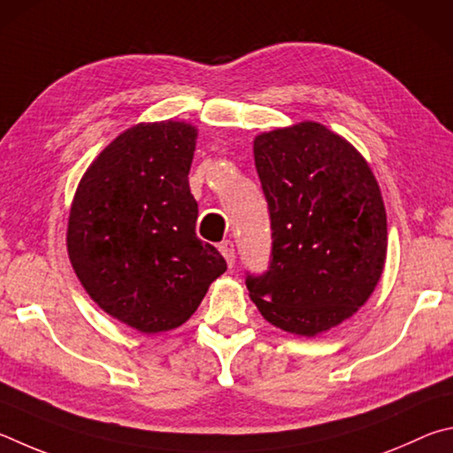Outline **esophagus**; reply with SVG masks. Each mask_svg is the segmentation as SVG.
<instances>
[{
	"mask_svg": "<svg viewBox=\"0 0 453 453\" xmlns=\"http://www.w3.org/2000/svg\"><path fill=\"white\" fill-rule=\"evenodd\" d=\"M219 250H220V255L226 258V265L233 268V265H234V244H233V241H222L220 244H219Z\"/></svg>",
	"mask_w": 453,
	"mask_h": 453,
	"instance_id": "obj_1",
	"label": "esophagus"
}]
</instances>
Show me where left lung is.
Listing matches in <instances>:
<instances>
[{"label":"left lung","instance_id":"1","mask_svg":"<svg viewBox=\"0 0 453 453\" xmlns=\"http://www.w3.org/2000/svg\"><path fill=\"white\" fill-rule=\"evenodd\" d=\"M255 165L273 247L266 271L247 273V288L274 326L316 336L350 319L384 271L380 187L350 142L311 121L258 134Z\"/></svg>","mask_w":453,"mask_h":453}]
</instances>
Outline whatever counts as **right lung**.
I'll list each match as a JSON object with an SVG mask.
<instances>
[{
  "label": "right lung",
  "mask_w": 453,
  "mask_h": 453,
  "mask_svg": "<svg viewBox=\"0 0 453 453\" xmlns=\"http://www.w3.org/2000/svg\"><path fill=\"white\" fill-rule=\"evenodd\" d=\"M195 145L187 123L133 127L95 158L71 206L67 250L79 280L103 311L145 334L187 322L226 271L195 233Z\"/></svg>",
  "instance_id": "1"
}]
</instances>
